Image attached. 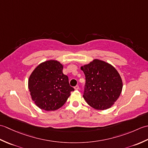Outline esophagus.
Returning <instances> with one entry per match:
<instances>
[{"instance_id":"esophagus-1","label":"esophagus","mask_w":148,"mask_h":148,"mask_svg":"<svg viewBox=\"0 0 148 148\" xmlns=\"http://www.w3.org/2000/svg\"><path fill=\"white\" fill-rule=\"evenodd\" d=\"M74 89L75 90H79V86H75L74 87Z\"/></svg>"}]
</instances>
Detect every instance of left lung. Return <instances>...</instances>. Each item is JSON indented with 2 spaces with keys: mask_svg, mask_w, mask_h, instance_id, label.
<instances>
[{
  "mask_svg": "<svg viewBox=\"0 0 148 148\" xmlns=\"http://www.w3.org/2000/svg\"><path fill=\"white\" fill-rule=\"evenodd\" d=\"M81 69L86 77V88L83 97L86 103L97 110L111 108L123 88V81L117 70L99 59L81 66Z\"/></svg>",
  "mask_w": 148,
  "mask_h": 148,
  "instance_id": "left-lung-1",
  "label": "left lung"
}]
</instances>
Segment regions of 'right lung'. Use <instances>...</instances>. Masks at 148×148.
<instances>
[{
  "label": "right lung",
  "instance_id": "1",
  "mask_svg": "<svg viewBox=\"0 0 148 148\" xmlns=\"http://www.w3.org/2000/svg\"><path fill=\"white\" fill-rule=\"evenodd\" d=\"M63 65L55 60L40 63L31 73L28 87L31 98L40 109L55 111L64 106L74 89L63 74Z\"/></svg>",
  "mask_w": 148,
  "mask_h": 148
}]
</instances>
